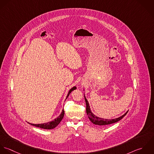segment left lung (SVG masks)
<instances>
[{
	"mask_svg": "<svg viewBox=\"0 0 154 154\" xmlns=\"http://www.w3.org/2000/svg\"><path fill=\"white\" fill-rule=\"evenodd\" d=\"M84 91H85V89H84ZM84 96H85V99L86 103V112H87L89 120H91V122L95 125H108V124H112V123L118 122L119 121H120V120H122L123 119V117L127 114V113L128 111V110L124 114H123V116H122L121 117L116 118V119H103V118L95 116L93 113L92 111H91L89 102H88V99H86L85 93H84Z\"/></svg>",
	"mask_w": 154,
	"mask_h": 154,
	"instance_id": "left-lung-1",
	"label": "left lung"
}]
</instances>
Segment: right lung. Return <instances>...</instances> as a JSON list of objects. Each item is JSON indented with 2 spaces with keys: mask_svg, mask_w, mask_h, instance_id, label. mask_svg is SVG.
Here are the masks:
<instances>
[{
  "mask_svg": "<svg viewBox=\"0 0 154 154\" xmlns=\"http://www.w3.org/2000/svg\"><path fill=\"white\" fill-rule=\"evenodd\" d=\"M77 89V88L75 86H74L73 88H72L68 93V94L66 96V97L65 99H67V97H68V96L69 95V94L71 93L72 91L75 90ZM64 116V111L63 109H62V112L61 114L55 119H54V120L51 121V122H49L47 123H42V124H31V123H29L30 124L32 125L37 127H40L41 128H44V129H48V130H51V129H53L54 128H55L61 122L63 117Z\"/></svg>",
  "mask_w": 154,
  "mask_h": 154,
  "instance_id": "add662e5",
  "label": "right lung"
}]
</instances>
